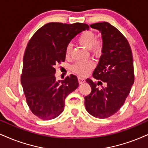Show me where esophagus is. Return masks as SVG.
<instances>
[{
  "mask_svg": "<svg viewBox=\"0 0 148 148\" xmlns=\"http://www.w3.org/2000/svg\"><path fill=\"white\" fill-rule=\"evenodd\" d=\"M78 81H79V84H83L85 82V79L84 78L82 77H78Z\"/></svg>",
  "mask_w": 148,
  "mask_h": 148,
  "instance_id": "1",
  "label": "esophagus"
}]
</instances>
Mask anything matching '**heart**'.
Masks as SVG:
<instances>
[{"label":"heart","mask_w":148,"mask_h":148,"mask_svg":"<svg viewBox=\"0 0 148 148\" xmlns=\"http://www.w3.org/2000/svg\"><path fill=\"white\" fill-rule=\"evenodd\" d=\"M77 42L86 49H90V51L95 56H99L103 50V42L101 40L95 39V35L91 31H85L79 36ZM72 47L69 45L66 48V57L69 58L71 56ZM95 66V62L92 60L78 62L74 64L72 66V70L75 73L80 76L86 75L91 69Z\"/></svg>","instance_id":"1"}]
</instances>
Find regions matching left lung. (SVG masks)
<instances>
[{"label":"left lung","instance_id":"obj_1","mask_svg":"<svg viewBox=\"0 0 148 148\" xmlns=\"http://www.w3.org/2000/svg\"><path fill=\"white\" fill-rule=\"evenodd\" d=\"M90 27L101 32L103 47L92 74L99 82L86 80L92 90L84 97L85 106L92 116L105 119L121 108L130 93L134 82L132 53L125 36L110 23H97ZM103 82L106 86L98 88Z\"/></svg>","mask_w":148,"mask_h":148}]
</instances>
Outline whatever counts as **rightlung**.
I'll return each instance as SVG.
<instances>
[{
	"label": "right lung",
	"mask_w": 148,
	"mask_h": 148,
	"mask_svg": "<svg viewBox=\"0 0 148 148\" xmlns=\"http://www.w3.org/2000/svg\"><path fill=\"white\" fill-rule=\"evenodd\" d=\"M84 23H49L40 28L27 45L21 81L31 111L42 120L57 117L64 109L66 97L79 86L74 75L57 81L56 66L65 61L66 48L84 30Z\"/></svg>",
	"instance_id": "obj_1"
}]
</instances>
